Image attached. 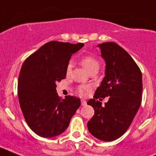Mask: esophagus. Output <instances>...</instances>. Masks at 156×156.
Masks as SVG:
<instances>
[{
    "instance_id": "obj_1",
    "label": "esophagus",
    "mask_w": 156,
    "mask_h": 156,
    "mask_svg": "<svg viewBox=\"0 0 156 156\" xmlns=\"http://www.w3.org/2000/svg\"><path fill=\"white\" fill-rule=\"evenodd\" d=\"M81 105H82L83 106L87 105V101L84 100V99H82V100H81Z\"/></svg>"
}]
</instances>
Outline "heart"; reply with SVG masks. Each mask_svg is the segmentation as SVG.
<instances>
[{
  "label": "heart",
  "mask_w": 156,
  "mask_h": 156,
  "mask_svg": "<svg viewBox=\"0 0 156 156\" xmlns=\"http://www.w3.org/2000/svg\"><path fill=\"white\" fill-rule=\"evenodd\" d=\"M81 64H82V66L84 67L85 69L88 73H90L92 70L99 69V67H100V63H99V62L94 57H93L91 55H86L84 57H83L82 59H81ZM71 69L72 63L69 62L67 65V67H66L67 73H70ZM78 90H79L80 94H87L90 90V87L88 86H81L80 87Z\"/></svg>",
  "instance_id": "b5f03b06"
}]
</instances>
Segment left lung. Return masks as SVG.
I'll return each instance as SVG.
<instances>
[{"label": "left lung", "mask_w": 156, "mask_h": 156, "mask_svg": "<svg viewBox=\"0 0 156 156\" xmlns=\"http://www.w3.org/2000/svg\"><path fill=\"white\" fill-rule=\"evenodd\" d=\"M105 61V76L87 101L94 115L87 122L94 137L104 141L119 138L127 130L141 102L142 74L131 56L114 42L98 45ZM109 97L101 105L97 99ZM101 100V99H99Z\"/></svg>", "instance_id": "obj_1"}]
</instances>
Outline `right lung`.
Listing matches in <instances>:
<instances>
[{
	"label": "right lung",
	"instance_id": "1",
	"mask_svg": "<svg viewBox=\"0 0 156 156\" xmlns=\"http://www.w3.org/2000/svg\"><path fill=\"white\" fill-rule=\"evenodd\" d=\"M83 46L81 43L51 41L23 62L18 83L19 105L28 126L41 137L62 133L80 106L78 98L59 97L56 83L66 78L72 55Z\"/></svg>",
	"mask_w": 156,
	"mask_h": 156
}]
</instances>
